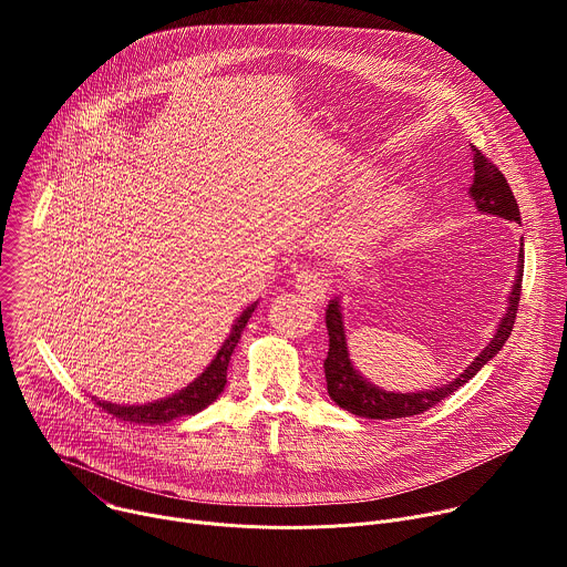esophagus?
<instances>
[{"label": "esophagus", "instance_id": "obj_1", "mask_svg": "<svg viewBox=\"0 0 567 567\" xmlns=\"http://www.w3.org/2000/svg\"><path fill=\"white\" fill-rule=\"evenodd\" d=\"M296 289L298 293L307 300V302H322L330 293V280L326 278L320 269H311V267H302L296 274Z\"/></svg>", "mask_w": 567, "mask_h": 567}]
</instances>
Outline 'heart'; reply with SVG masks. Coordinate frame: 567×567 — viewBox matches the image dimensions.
I'll list each match as a JSON object with an SVG mask.
<instances>
[{
	"label": "heart",
	"instance_id": "1",
	"mask_svg": "<svg viewBox=\"0 0 567 567\" xmlns=\"http://www.w3.org/2000/svg\"><path fill=\"white\" fill-rule=\"evenodd\" d=\"M403 204V197L399 193H388V195H381L377 197L374 202L361 206L352 217L350 221H346V228H343V237L348 239H363L368 237L377 224L390 215H394Z\"/></svg>",
	"mask_w": 567,
	"mask_h": 567
}]
</instances>
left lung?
Returning a JSON list of instances; mask_svg holds the SVG:
<instances>
[{
	"label": "left lung",
	"mask_w": 567,
	"mask_h": 567,
	"mask_svg": "<svg viewBox=\"0 0 567 567\" xmlns=\"http://www.w3.org/2000/svg\"><path fill=\"white\" fill-rule=\"evenodd\" d=\"M471 150H473L475 175H473V184H471L468 193H471L475 206L482 213L498 215L509 221H520V210H518V204L514 199V193H512L505 175L482 150H477L475 145H471ZM518 262L520 265H518L516 282H514V289L509 296V307H507V313L503 316V322H501L496 337L492 339V343L477 354V359L455 381L446 383L444 388H435V390H426V392L422 390V392L399 394V392L379 390L372 383H368L350 363L341 309H339V302L332 300L328 305V313H326L328 334H330V352H328L326 363H322V368H326V381H328L330 396L348 413L365 417V420H401V417H413V415H422V413L431 411L435 403L451 396L473 374H477V370L489 359H494L501 352V348L505 346V341L509 339V334L514 330V322H516V313H518L520 291H523V262H525L523 245H520Z\"/></svg>",
	"instance_id": "left-lung-1"
}]
</instances>
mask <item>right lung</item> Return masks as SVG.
Returning a JSON list of instances; mask_svg holds the SVG:
<instances>
[{"mask_svg":"<svg viewBox=\"0 0 567 567\" xmlns=\"http://www.w3.org/2000/svg\"><path fill=\"white\" fill-rule=\"evenodd\" d=\"M256 309V302L251 307H247L245 311H241V316L237 318V322L230 330V337L224 341L221 350L217 352V357L213 359V363L202 372L199 379H195L188 388H184L182 392L168 396V399H161V401H154V403H145V406H116V403H105V401H96V406L103 409L107 415L121 420V422H127V424H147V426H154V424H168L177 417H184V415H195L199 411H204L206 406H210V403L221 394L224 385H226V368H228V361H230V354L239 341V334L241 330L247 328V322L251 318Z\"/></svg>","mask_w":567,"mask_h":567,"instance_id":"1","label":"right lung"}]
</instances>
